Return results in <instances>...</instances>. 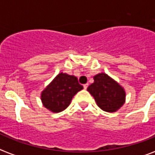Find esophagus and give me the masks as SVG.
Listing matches in <instances>:
<instances>
[{
    "label": "esophagus",
    "mask_w": 155,
    "mask_h": 155,
    "mask_svg": "<svg viewBox=\"0 0 155 155\" xmlns=\"http://www.w3.org/2000/svg\"><path fill=\"white\" fill-rule=\"evenodd\" d=\"M83 87H84V89H87V87H88V84H84V85H83Z\"/></svg>",
    "instance_id": "esophagus-1"
}]
</instances>
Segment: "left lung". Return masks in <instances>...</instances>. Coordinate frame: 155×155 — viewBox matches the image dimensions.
Instances as JSON below:
<instances>
[{"label": "left lung", "instance_id": "obj_1", "mask_svg": "<svg viewBox=\"0 0 155 155\" xmlns=\"http://www.w3.org/2000/svg\"><path fill=\"white\" fill-rule=\"evenodd\" d=\"M87 90L94 97L98 107L105 112H116L125 102L124 88L104 73L95 75L94 83Z\"/></svg>", "mask_w": 155, "mask_h": 155}]
</instances>
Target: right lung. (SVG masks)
I'll use <instances>...</instances> for the list:
<instances>
[{"label": "right lung", "instance_id": "obj_1", "mask_svg": "<svg viewBox=\"0 0 155 155\" xmlns=\"http://www.w3.org/2000/svg\"><path fill=\"white\" fill-rule=\"evenodd\" d=\"M83 89L76 77L59 74L42 92L41 99L46 109L53 113L64 110L74 94Z\"/></svg>", "mask_w": 155, "mask_h": 155}]
</instances>
